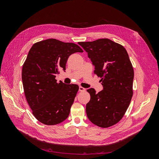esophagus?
Returning a JSON list of instances; mask_svg holds the SVG:
<instances>
[{
  "label": "esophagus",
  "instance_id": "1",
  "mask_svg": "<svg viewBox=\"0 0 159 159\" xmlns=\"http://www.w3.org/2000/svg\"><path fill=\"white\" fill-rule=\"evenodd\" d=\"M79 91H85V89L84 88H83V87H81V86H80V87L79 88Z\"/></svg>",
  "mask_w": 159,
  "mask_h": 159
}]
</instances>
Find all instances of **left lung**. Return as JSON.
Instances as JSON below:
<instances>
[{
    "instance_id": "left-lung-1",
    "label": "left lung",
    "mask_w": 159,
    "mask_h": 159,
    "mask_svg": "<svg viewBox=\"0 0 159 159\" xmlns=\"http://www.w3.org/2000/svg\"><path fill=\"white\" fill-rule=\"evenodd\" d=\"M78 44L88 52L103 87L98 93L93 88L87 90L90 94L87 116L98 127H111L123 118L133 94L134 70L127 52L108 38Z\"/></svg>"
}]
</instances>
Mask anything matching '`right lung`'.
I'll return each mask as SVG.
<instances>
[{"label":"right lung","instance_id":"1","mask_svg":"<svg viewBox=\"0 0 159 159\" xmlns=\"http://www.w3.org/2000/svg\"><path fill=\"white\" fill-rule=\"evenodd\" d=\"M83 50L74 43L50 38L34 44L22 66V80L27 102L40 123L54 125L68 118L79 90L76 84L57 82L69 56Z\"/></svg>","mask_w":159,"mask_h":159}]
</instances>
